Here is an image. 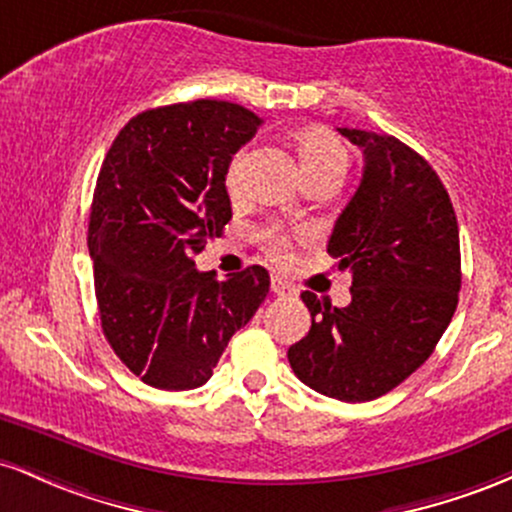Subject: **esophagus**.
<instances>
[{
    "label": "esophagus",
    "mask_w": 512,
    "mask_h": 512,
    "mask_svg": "<svg viewBox=\"0 0 512 512\" xmlns=\"http://www.w3.org/2000/svg\"><path fill=\"white\" fill-rule=\"evenodd\" d=\"M271 290L275 292V295H283V297H292V295H297L295 287H292L290 283H287L285 278H280V275H273V278H271Z\"/></svg>",
    "instance_id": "obj_1"
}]
</instances>
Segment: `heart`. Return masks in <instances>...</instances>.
<instances>
[{
  "mask_svg": "<svg viewBox=\"0 0 512 512\" xmlns=\"http://www.w3.org/2000/svg\"><path fill=\"white\" fill-rule=\"evenodd\" d=\"M297 154H300L304 176L317 174V171H326V169H346L348 164V154L341 142H338L329 130H321V128L302 130L300 135H297ZM241 164H244V154H237L227 171L229 186H234V183L239 181ZM261 239L263 244H266L268 254H271L275 261H283V258H287L290 239H287L283 229L278 227L266 229V232H261Z\"/></svg>",
  "mask_w": 512,
  "mask_h": 512,
  "instance_id": "obj_1",
  "label": "heart"
}]
</instances>
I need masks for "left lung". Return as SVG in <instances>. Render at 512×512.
Instances as JSON below:
<instances>
[{
	"instance_id": "left-lung-1",
	"label": "left lung",
	"mask_w": 512,
	"mask_h": 512,
	"mask_svg": "<svg viewBox=\"0 0 512 512\" xmlns=\"http://www.w3.org/2000/svg\"><path fill=\"white\" fill-rule=\"evenodd\" d=\"M363 149V179L338 215L329 254L353 273L348 307L304 290L312 329L287 350L292 372L338 401H372L438 346L462 287L459 227L433 166L392 135L338 128Z\"/></svg>"
}]
</instances>
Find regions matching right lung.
I'll list each match as a JSON object with an SVG mask.
<instances>
[{
  "mask_svg": "<svg viewBox=\"0 0 512 512\" xmlns=\"http://www.w3.org/2000/svg\"><path fill=\"white\" fill-rule=\"evenodd\" d=\"M258 125L239 103H174L132 118L103 159L86 237L101 329L149 387L208 382L266 300L263 266L215 280L193 261L232 220L225 176Z\"/></svg>",
  "mask_w": 512,
  "mask_h": 512,
  "instance_id": "1",
  "label": "right lung"
}]
</instances>
